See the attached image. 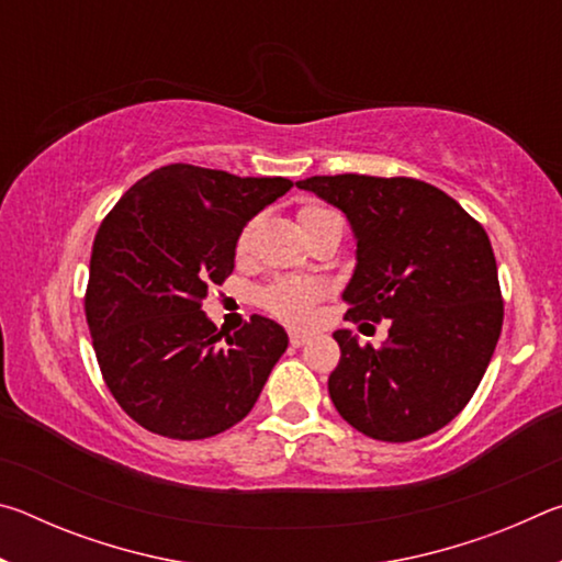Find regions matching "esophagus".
<instances>
[{
  "instance_id": "esophagus-1",
  "label": "esophagus",
  "mask_w": 562,
  "mask_h": 562,
  "mask_svg": "<svg viewBox=\"0 0 562 562\" xmlns=\"http://www.w3.org/2000/svg\"><path fill=\"white\" fill-rule=\"evenodd\" d=\"M304 341H310V335H304V331H290V345L292 347H302Z\"/></svg>"
}]
</instances>
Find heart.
<instances>
[{"label": "heart", "mask_w": 562, "mask_h": 562, "mask_svg": "<svg viewBox=\"0 0 562 562\" xmlns=\"http://www.w3.org/2000/svg\"><path fill=\"white\" fill-rule=\"evenodd\" d=\"M329 217H337V215L327 211V207L304 205L297 213V223L302 227V233H307L315 225L329 221ZM252 233H255V221L247 223L243 227V233L237 235V245H235L237 255H245L250 250ZM317 297H319V288L315 282H307V280H280V282H272L270 288H265L260 292L262 307L274 317L292 322V325H302V322L310 319L312 304L317 302Z\"/></svg>", "instance_id": "b5f03b06"}]
</instances>
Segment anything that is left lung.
<instances>
[{
	"label": "left lung",
	"instance_id": "8db88e82",
	"mask_svg": "<svg viewBox=\"0 0 562 562\" xmlns=\"http://www.w3.org/2000/svg\"><path fill=\"white\" fill-rule=\"evenodd\" d=\"M297 188L347 215L357 268L345 319H389L382 347L337 329L329 396L369 439L416 441L461 414L479 389L503 327L498 268L486 231L416 178L312 176Z\"/></svg>",
	"mask_w": 562,
	"mask_h": 562
}]
</instances>
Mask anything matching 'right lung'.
I'll use <instances>...</instances> for the list:
<instances>
[{
  "label": "right lung",
  "mask_w": 562,
  "mask_h": 562,
  "mask_svg": "<svg viewBox=\"0 0 562 562\" xmlns=\"http://www.w3.org/2000/svg\"><path fill=\"white\" fill-rule=\"evenodd\" d=\"M292 188L188 164L140 178L103 217L83 297L103 382L133 422L198 441L250 414L288 349L268 317L225 335L203 300L235 268L247 221Z\"/></svg>",
  "instance_id": "obj_1"
}]
</instances>
